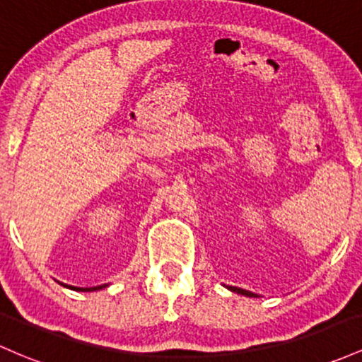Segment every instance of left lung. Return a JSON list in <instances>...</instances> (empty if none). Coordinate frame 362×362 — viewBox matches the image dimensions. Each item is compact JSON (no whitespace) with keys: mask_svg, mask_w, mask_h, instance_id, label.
<instances>
[{"mask_svg":"<svg viewBox=\"0 0 362 362\" xmlns=\"http://www.w3.org/2000/svg\"><path fill=\"white\" fill-rule=\"evenodd\" d=\"M226 288H228V291H232V292L240 293V296H247V297H259V296H257V293H252V292H249V291H244V288H239V287H232V285H226Z\"/></svg>","mask_w":362,"mask_h":362,"instance_id":"1","label":"left lung"}]
</instances>
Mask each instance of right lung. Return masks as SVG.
<instances>
[{"instance_id":"obj_1","label":"right lung","mask_w":362,"mask_h":362,"mask_svg":"<svg viewBox=\"0 0 362 362\" xmlns=\"http://www.w3.org/2000/svg\"><path fill=\"white\" fill-rule=\"evenodd\" d=\"M59 285H63V287H66V288H71V291H77V292H94V291H101V288H105V287H108V285H99V287H86V288H82V287H71V285H65V284H59Z\"/></svg>"}]
</instances>
